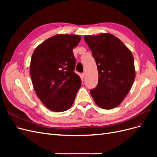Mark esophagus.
Listing matches in <instances>:
<instances>
[{
  "mask_svg": "<svg viewBox=\"0 0 157 157\" xmlns=\"http://www.w3.org/2000/svg\"><path fill=\"white\" fill-rule=\"evenodd\" d=\"M85 75H86V73H82V77L84 78V77H85Z\"/></svg>",
  "mask_w": 157,
  "mask_h": 157,
  "instance_id": "esophagus-1",
  "label": "esophagus"
}]
</instances>
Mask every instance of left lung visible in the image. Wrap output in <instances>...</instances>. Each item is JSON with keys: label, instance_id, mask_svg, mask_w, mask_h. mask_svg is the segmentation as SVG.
I'll return each instance as SVG.
<instances>
[{"label": "left lung", "instance_id": "left-lung-1", "mask_svg": "<svg viewBox=\"0 0 157 157\" xmlns=\"http://www.w3.org/2000/svg\"><path fill=\"white\" fill-rule=\"evenodd\" d=\"M98 71V86L90 90L97 105L104 109L118 106L132 86L136 77L131 51L117 37L109 33L85 35Z\"/></svg>", "mask_w": 157, "mask_h": 157}]
</instances>
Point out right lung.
I'll return each instance as SVG.
<instances>
[{"label":"right lung","instance_id":"add662e5","mask_svg":"<svg viewBox=\"0 0 157 157\" xmlns=\"http://www.w3.org/2000/svg\"><path fill=\"white\" fill-rule=\"evenodd\" d=\"M80 39L77 35H56L33 52L30 63L32 83L38 98L50 111H67L81 86V79L74 72L76 59L73 52Z\"/></svg>","mask_w":157,"mask_h":157}]
</instances>
